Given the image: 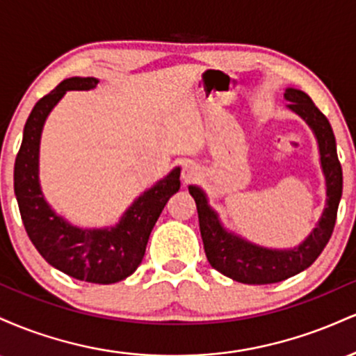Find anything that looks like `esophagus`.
<instances>
[{
    "label": "esophagus",
    "instance_id": "obj_1",
    "mask_svg": "<svg viewBox=\"0 0 356 356\" xmlns=\"http://www.w3.org/2000/svg\"><path fill=\"white\" fill-rule=\"evenodd\" d=\"M199 174H201V169H199L194 162H186V164L182 165L181 177H182L184 184H189L192 181H195V179L199 177Z\"/></svg>",
    "mask_w": 356,
    "mask_h": 356
}]
</instances>
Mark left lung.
I'll return each instance as SVG.
<instances>
[{
	"mask_svg": "<svg viewBox=\"0 0 356 356\" xmlns=\"http://www.w3.org/2000/svg\"><path fill=\"white\" fill-rule=\"evenodd\" d=\"M288 108L300 115L313 130L320 149L321 170L326 182V204L316 227L300 246L291 249H269L249 243L227 231L207 202V195L197 186H189L199 214V227L207 261L216 271L244 284H271L305 271L316 261L328 244L337 222L338 204L343 191L341 164L337 155L332 125L305 92L286 88Z\"/></svg>",
	"mask_w": 356,
	"mask_h": 356,
	"instance_id": "left-lung-1",
	"label": "left lung"
}]
</instances>
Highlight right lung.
<instances>
[{"label": "right lung", "instance_id": "right-lung-1", "mask_svg": "<svg viewBox=\"0 0 356 356\" xmlns=\"http://www.w3.org/2000/svg\"><path fill=\"white\" fill-rule=\"evenodd\" d=\"M99 80L72 76L36 102L23 130L15 161V195L24 229L48 264L65 275L95 284H112L132 275L142 263L147 241L170 195L181 189L175 169L138 195L112 227L81 229L65 220L44 201L38 179L40 138L44 120L68 90H92Z\"/></svg>", "mask_w": 356, "mask_h": 356}]
</instances>
